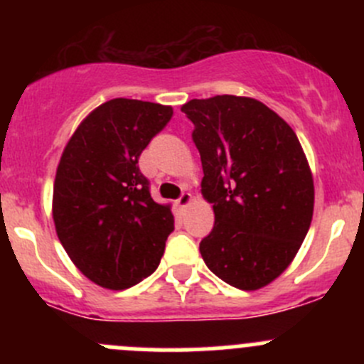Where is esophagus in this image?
Masks as SVG:
<instances>
[{
	"mask_svg": "<svg viewBox=\"0 0 364 364\" xmlns=\"http://www.w3.org/2000/svg\"><path fill=\"white\" fill-rule=\"evenodd\" d=\"M192 193H188V192H185V193H181V197H179L178 200H176V204H178V208L179 209H185L186 205H190V203H192Z\"/></svg>",
	"mask_w": 364,
	"mask_h": 364,
	"instance_id": "1",
	"label": "esophagus"
}]
</instances>
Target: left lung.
Returning <instances> with one entry per match:
<instances>
[{"mask_svg":"<svg viewBox=\"0 0 364 364\" xmlns=\"http://www.w3.org/2000/svg\"><path fill=\"white\" fill-rule=\"evenodd\" d=\"M193 123L215 225L200 241L225 284L257 291L294 260L314 216V178L289 123L250 97L216 95L181 107Z\"/></svg>","mask_w":364,"mask_h":364,"instance_id":"obj_1","label":"left lung"}]
</instances>
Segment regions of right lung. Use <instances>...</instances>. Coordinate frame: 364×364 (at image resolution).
Returning a JSON list of instances; mask_svg holds the SVG:
<instances>
[{
    "mask_svg": "<svg viewBox=\"0 0 364 364\" xmlns=\"http://www.w3.org/2000/svg\"><path fill=\"white\" fill-rule=\"evenodd\" d=\"M171 105L114 98L70 137L53 192L56 234L93 284L123 291L159 267L174 230L168 204L151 199L139 156L171 121Z\"/></svg>",
    "mask_w": 364,
    "mask_h": 364,
    "instance_id": "obj_1",
    "label": "right lung"
}]
</instances>
